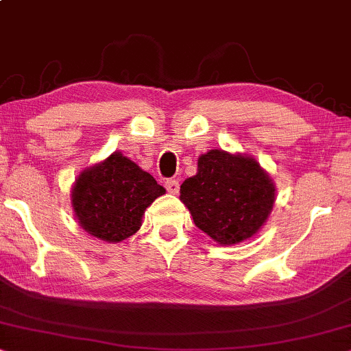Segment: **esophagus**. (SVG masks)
I'll list each match as a JSON object with an SVG mask.
<instances>
[{
  "label": "esophagus",
  "mask_w": 351,
  "mask_h": 351,
  "mask_svg": "<svg viewBox=\"0 0 351 351\" xmlns=\"http://www.w3.org/2000/svg\"><path fill=\"white\" fill-rule=\"evenodd\" d=\"M165 188L170 194H178L180 193V181L178 180H168L165 183Z\"/></svg>",
  "instance_id": "1"
}]
</instances>
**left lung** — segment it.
I'll list each match as a JSON object with an SVG mask.
<instances>
[{"label":"left lung","mask_w":351,"mask_h":351,"mask_svg":"<svg viewBox=\"0 0 351 351\" xmlns=\"http://www.w3.org/2000/svg\"><path fill=\"white\" fill-rule=\"evenodd\" d=\"M180 193L195 226L219 245L254 237L276 200L274 181L254 157L223 149L199 157L197 173L184 180Z\"/></svg>","instance_id":"left-lung-1"}]
</instances>
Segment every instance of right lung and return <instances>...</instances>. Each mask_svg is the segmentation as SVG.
Masks as SVG:
<instances>
[{"mask_svg": "<svg viewBox=\"0 0 351 351\" xmlns=\"http://www.w3.org/2000/svg\"><path fill=\"white\" fill-rule=\"evenodd\" d=\"M163 194L152 175L115 151L77 176L70 197L83 230L115 244L141 228L146 208Z\"/></svg>", "mask_w": 351, "mask_h": 351, "instance_id": "add662e5", "label": "right lung"}]
</instances>
